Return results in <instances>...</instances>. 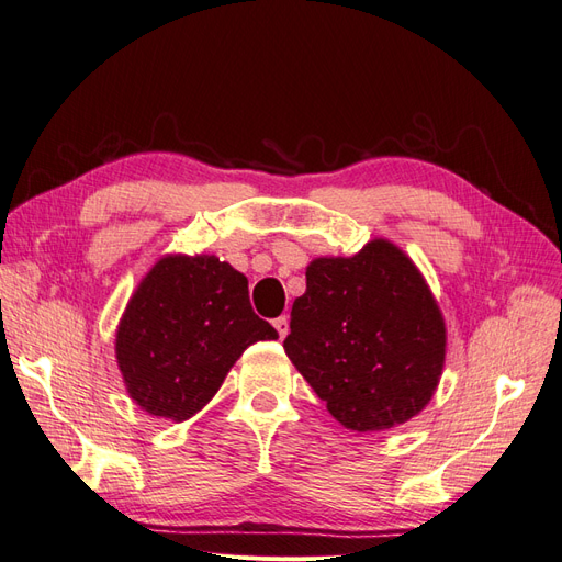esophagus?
<instances>
[{"mask_svg": "<svg viewBox=\"0 0 562 562\" xmlns=\"http://www.w3.org/2000/svg\"><path fill=\"white\" fill-rule=\"evenodd\" d=\"M274 328H277L279 337L283 339V337L288 335V330H291V323H288V316H279V318H274Z\"/></svg>", "mask_w": 562, "mask_h": 562, "instance_id": "1", "label": "esophagus"}]
</instances>
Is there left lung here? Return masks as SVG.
<instances>
[{
    "label": "left lung",
    "instance_id": "obj_1",
    "mask_svg": "<svg viewBox=\"0 0 562 562\" xmlns=\"http://www.w3.org/2000/svg\"><path fill=\"white\" fill-rule=\"evenodd\" d=\"M288 359L351 431L415 417L446 361V323L417 267L389 241L318 258L293 302Z\"/></svg>",
    "mask_w": 562,
    "mask_h": 562
}]
</instances>
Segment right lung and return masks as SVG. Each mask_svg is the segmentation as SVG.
<instances>
[{
	"label": "right lung",
	"instance_id": "add662e5",
	"mask_svg": "<svg viewBox=\"0 0 562 562\" xmlns=\"http://www.w3.org/2000/svg\"><path fill=\"white\" fill-rule=\"evenodd\" d=\"M277 337L252 312L244 274L213 255H168L128 302L116 363L143 411L182 422L215 396L250 345Z\"/></svg>",
	"mask_w": 562,
	"mask_h": 562
}]
</instances>
